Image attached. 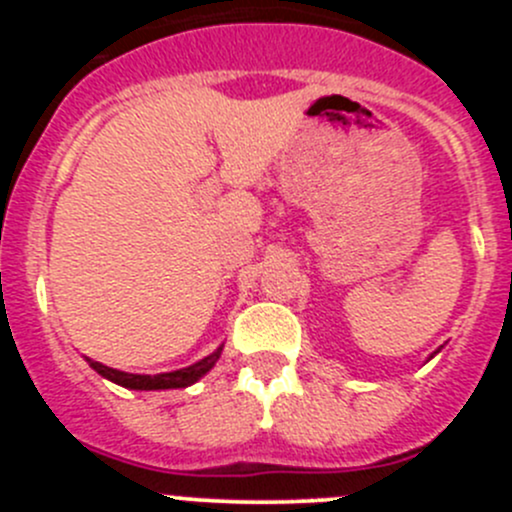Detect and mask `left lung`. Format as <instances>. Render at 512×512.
<instances>
[{"label":"left lung","mask_w":512,"mask_h":512,"mask_svg":"<svg viewBox=\"0 0 512 512\" xmlns=\"http://www.w3.org/2000/svg\"><path fill=\"white\" fill-rule=\"evenodd\" d=\"M433 354H436V352H433ZM433 354H431V356H428V359H433Z\"/></svg>","instance_id":"1"}]
</instances>
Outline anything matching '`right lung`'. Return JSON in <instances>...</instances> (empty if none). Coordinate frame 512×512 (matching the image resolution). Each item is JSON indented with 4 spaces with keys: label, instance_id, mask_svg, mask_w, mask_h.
Returning a JSON list of instances; mask_svg holds the SVG:
<instances>
[{
    "label": "right lung",
    "instance_id": "add662e5",
    "mask_svg": "<svg viewBox=\"0 0 512 512\" xmlns=\"http://www.w3.org/2000/svg\"><path fill=\"white\" fill-rule=\"evenodd\" d=\"M225 344H220L213 354H208L205 359L195 361V364L185 366V369H175V371H163V374H128V371L121 369H111V366L101 364V361H94L86 356L91 369L96 374H101L103 379L113 381V384L123 386V389H133V391H160V389H185V386L195 384V381L203 379L215 364H218L220 354H223Z\"/></svg>",
    "mask_w": 512,
    "mask_h": 512
}]
</instances>
